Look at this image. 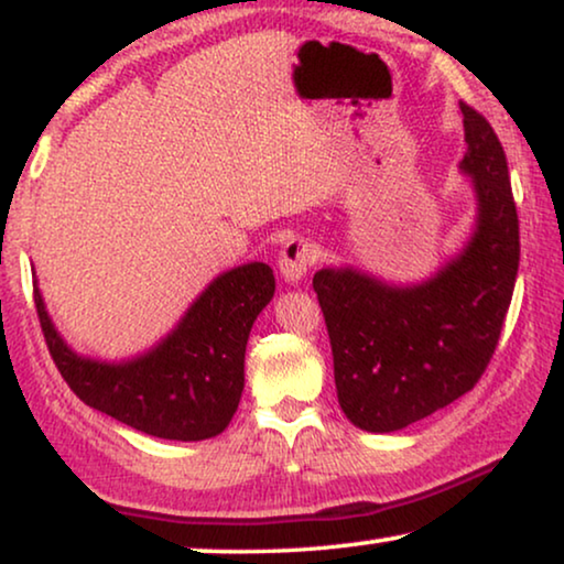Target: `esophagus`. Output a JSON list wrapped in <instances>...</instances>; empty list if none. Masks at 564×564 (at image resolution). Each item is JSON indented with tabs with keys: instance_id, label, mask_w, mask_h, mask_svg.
<instances>
[{
	"instance_id": "esophagus-1",
	"label": "esophagus",
	"mask_w": 564,
	"mask_h": 564,
	"mask_svg": "<svg viewBox=\"0 0 564 564\" xmlns=\"http://www.w3.org/2000/svg\"><path fill=\"white\" fill-rule=\"evenodd\" d=\"M315 261V246L303 236H292L288 243L282 246L280 253V272L284 282L295 284L307 274V269L313 267Z\"/></svg>"
}]
</instances>
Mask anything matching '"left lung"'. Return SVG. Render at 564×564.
Returning <instances> with one entry per match:
<instances>
[{
	"mask_svg": "<svg viewBox=\"0 0 564 564\" xmlns=\"http://www.w3.org/2000/svg\"><path fill=\"white\" fill-rule=\"evenodd\" d=\"M459 107L467 143L459 169L477 197L465 249L415 284H388L354 267L313 276L338 405L372 434L411 426L473 390L511 305L521 246L506 153L490 122L469 105Z\"/></svg>",
	"mask_w": 564,
	"mask_h": 564,
	"instance_id": "obj_1",
	"label": "left lung"
}]
</instances>
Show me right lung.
I'll return each mask as SVG.
<instances>
[{"instance_id":"1","label":"right lung","mask_w":564,"mask_h":564,"mask_svg":"<svg viewBox=\"0 0 564 564\" xmlns=\"http://www.w3.org/2000/svg\"><path fill=\"white\" fill-rule=\"evenodd\" d=\"M35 288V311L61 377L76 398L115 421L169 442H203L234 419L257 315L274 297V274L251 261L207 284L164 341L128 361L76 354L53 326Z\"/></svg>"}]
</instances>
